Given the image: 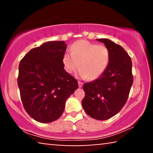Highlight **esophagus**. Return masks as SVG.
Returning a JSON list of instances; mask_svg holds the SVG:
<instances>
[{"instance_id":"esophagus-1","label":"esophagus","mask_w":153,"mask_h":153,"mask_svg":"<svg viewBox=\"0 0 153 153\" xmlns=\"http://www.w3.org/2000/svg\"><path fill=\"white\" fill-rule=\"evenodd\" d=\"M78 85L79 88H82L83 86V83L81 82H78Z\"/></svg>"}]
</instances>
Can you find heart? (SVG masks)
<instances>
[{
  "label": "heart",
  "instance_id": "1",
  "mask_svg": "<svg viewBox=\"0 0 153 153\" xmlns=\"http://www.w3.org/2000/svg\"><path fill=\"white\" fill-rule=\"evenodd\" d=\"M71 53L64 55L63 62L65 71L73 73L79 67L78 74L83 78L94 80L104 73L110 59L107 46L80 40L70 48Z\"/></svg>",
  "mask_w": 153,
  "mask_h": 153
}]
</instances>
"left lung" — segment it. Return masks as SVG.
<instances>
[{
    "instance_id": "obj_1",
    "label": "left lung",
    "mask_w": 153,
    "mask_h": 153,
    "mask_svg": "<svg viewBox=\"0 0 153 153\" xmlns=\"http://www.w3.org/2000/svg\"><path fill=\"white\" fill-rule=\"evenodd\" d=\"M97 40L109 50V62L98 78L84 84L82 105L90 117L106 120L120 112L127 102L133 84L132 63L121 46L107 38Z\"/></svg>"
}]
</instances>
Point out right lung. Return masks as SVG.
<instances>
[{"mask_svg":"<svg viewBox=\"0 0 153 153\" xmlns=\"http://www.w3.org/2000/svg\"><path fill=\"white\" fill-rule=\"evenodd\" d=\"M64 41H50L32 48L21 60L17 84L26 112L40 123L63 114L67 98L78 88L76 79L65 70Z\"/></svg>","mask_w":153,"mask_h":153,"instance_id":"add662e5","label":"right lung"}]
</instances>
